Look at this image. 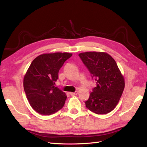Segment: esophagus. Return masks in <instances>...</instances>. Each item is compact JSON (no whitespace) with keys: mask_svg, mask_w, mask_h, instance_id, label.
<instances>
[{"mask_svg":"<svg viewBox=\"0 0 147 147\" xmlns=\"http://www.w3.org/2000/svg\"><path fill=\"white\" fill-rule=\"evenodd\" d=\"M69 94L71 96H74V95H76L78 94V92H69Z\"/></svg>","mask_w":147,"mask_h":147,"instance_id":"34e87169","label":"esophagus"}]
</instances>
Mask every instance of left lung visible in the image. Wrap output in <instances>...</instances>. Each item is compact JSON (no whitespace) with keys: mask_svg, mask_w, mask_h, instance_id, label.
<instances>
[{"mask_svg":"<svg viewBox=\"0 0 147 147\" xmlns=\"http://www.w3.org/2000/svg\"><path fill=\"white\" fill-rule=\"evenodd\" d=\"M79 56L96 83L85 102L86 108L97 114L109 113L116 107L125 86L116 62L104 52H86Z\"/></svg>","mask_w":147,"mask_h":147,"instance_id":"1","label":"left lung"}]
</instances>
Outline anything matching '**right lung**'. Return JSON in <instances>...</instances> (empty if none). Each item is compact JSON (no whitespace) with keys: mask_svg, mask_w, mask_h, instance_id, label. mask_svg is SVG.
I'll list each match as a JSON object with an SVG mask.
<instances>
[{"mask_svg":"<svg viewBox=\"0 0 147 147\" xmlns=\"http://www.w3.org/2000/svg\"><path fill=\"white\" fill-rule=\"evenodd\" d=\"M71 53L43 54L31 63L23 79L24 90L30 104L42 115H51L65 104L66 94L54 86L59 69Z\"/></svg>","mask_w":147,"mask_h":147,"instance_id":"1","label":"right lung"}]
</instances>
